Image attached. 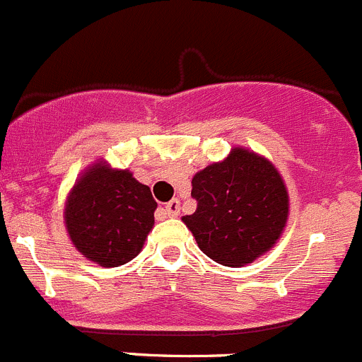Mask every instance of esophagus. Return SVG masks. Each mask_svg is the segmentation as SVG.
Returning a JSON list of instances; mask_svg holds the SVG:
<instances>
[{
  "instance_id": "esophagus-1",
  "label": "esophagus",
  "mask_w": 362,
  "mask_h": 362,
  "mask_svg": "<svg viewBox=\"0 0 362 362\" xmlns=\"http://www.w3.org/2000/svg\"><path fill=\"white\" fill-rule=\"evenodd\" d=\"M180 209H181V202L177 199H173L170 202L165 204V214L169 218H176L177 214H180Z\"/></svg>"
}]
</instances>
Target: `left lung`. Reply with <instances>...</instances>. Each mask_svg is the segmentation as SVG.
I'll list each match as a JSON object with an SVG mask.
<instances>
[{"instance_id": "obj_1", "label": "left lung", "mask_w": 362, "mask_h": 362, "mask_svg": "<svg viewBox=\"0 0 362 362\" xmlns=\"http://www.w3.org/2000/svg\"><path fill=\"white\" fill-rule=\"evenodd\" d=\"M192 197L195 213L181 220L199 248L227 267L246 266L269 252L288 220V192L280 173L245 148L197 173Z\"/></svg>"}]
</instances>
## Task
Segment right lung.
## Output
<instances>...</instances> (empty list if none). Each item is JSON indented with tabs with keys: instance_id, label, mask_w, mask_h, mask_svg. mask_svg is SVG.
Segmentation results:
<instances>
[{
	"instance_id": "obj_1",
	"label": "right lung",
	"mask_w": 362,
	"mask_h": 362,
	"mask_svg": "<svg viewBox=\"0 0 362 362\" xmlns=\"http://www.w3.org/2000/svg\"><path fill=\"white\" fill-rule=\"evenodd\" d=\"M149 186L130 170L96 162L81 174L64 204V225L75 248L102 267H119L141 253L155 225Z\"/></svg>"
}]
</instances>
